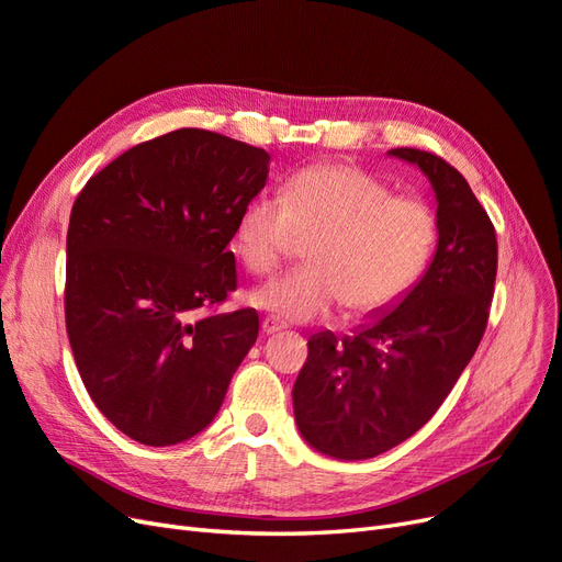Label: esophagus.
I'll use <instances>...</instances> for the list:
<instances>
[{
	"label": "esophagus",
	"mask_w": 562,
	"mask_h": 562,
	"mask_svg": "<svg viewBox=\"0 0 562 562\" xmlns=\"http://www.w3.org/2000/svg\"><path fill=\"white\" fill-rule=\"evenodd\" d=\"M282 328H284V324L280 319H276V317H263V322H261V334L263 336H273V334H278V330H282Z\"/></svg>",
	"instance_id": "obj_1"
}]
</instances>
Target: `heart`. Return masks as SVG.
Segmentation results:
<instances>
[{
    "instance_id": "b5f03b06",
    "label": "heart",
    "mask_w": 562,
    "mask_h": 562,
    "mask_svg": "<svg viewBox=\"0 0 562 562\" xmlns=\"http://www.w3.org/2000/svg\"><path fill=\"white\" fill-rule=\"evenodd\" d=\"M432 207L361 169L317 164L282 184L280 201L255 196L236 224L234 247L255 276H270L313 238L307 266L266 282L252 303L286 322H313L345 305L351 317L386 313L422 280L438 245Z\"/></svg>"
}]
</instances>
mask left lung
Wrapping results in <instances>:
<instances>
[{
  "instance_id": "8db88e82",
  "label": "left lung",
  "mask_w": 562,
  "mask_h": 562,
  "mask_svg": "<svg viewBox=\"0 0 562 562\" xmlns=\"http://www.w3.org/2000/svg\"><path fill=\"white\" fill-rule=\"evenodd\" d=\"M438 199L440 238L419 284L391 313L336 338L307 340L292 398L303 438L340 461H363L412 438L449 396L488 324L495 228L468 180L442 157L396 148Z\"/></svg>"
}]
</instances>
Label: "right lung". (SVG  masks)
Here are the masks:
<instances>
[{"label": "right lung", "instance_id": "1", "mask_svg": "<svg viewBox=\"0 0 562 562\" xmlns=\"http://www.w3.org/2000/svg\"><path fill=\"white\" fill-rule=\"evenodd\" d=\"M268 161L263 148L184 127L122 153L74 201L69 345L99 412L140 445L201 432L257 342V310L217 307L238 286L226 245Z\"/></svg>", "mask_w": 562, "mask_h": 562}]
</instances>
